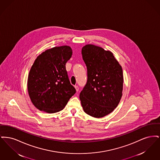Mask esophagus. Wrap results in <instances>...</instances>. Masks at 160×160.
<instances>
[{"label": "esophagus", "mask_w": 160, "mask_h": 160, "mask_svg": "<svg viewBox=\"0 0 160 160\" xmlns=\"http://www.w3.org/2000/svg\"><path fill=\"white\" fill-rule=\"evenodd\" d=\"M75 87V89H76V90L77 92L78 91V90H79V88H78V87L77 86H74Z\"/></svg>", "instance_id": "1"}]
</instances>
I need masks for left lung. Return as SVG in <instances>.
<instances>
[{
    "label": "left lung",
    "instance_id": "1",
    "mask_svg": "<svg viewBox=\"0 0 160 160\" xmlns=\"http://www.w3.org/2000/svg\"><path fill=\"white\" fill-rule=\"evenodd\" d=\"M88 69V81L80 93L84 112L93 118L110 114L122 98V67L109 50L93 44H86L82 50Z\"/></svg>",
    "mask_w": 160,
    "mask_h": 160
}]
</instances>
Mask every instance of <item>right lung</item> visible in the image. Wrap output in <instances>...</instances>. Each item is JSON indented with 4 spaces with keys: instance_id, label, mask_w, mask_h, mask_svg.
Returning <instances> with one entry per match:
<instances>
[{
    "instance_id": "obj_1",
    "label": "right lung",
    "mask_w": 160,
    "mask_h": 160,
    "mask_svg": "<svg viewBox=\"0 0 160 160\" xmlns=\"http://www.w3.org/2000/svg\"><path fill=\"white\" fill-rule=\"evenodd\" d=\"M72 54L69 46L54 47L40 54L34 61L28 76V90L38 110L48 113L58 112L76 93L65 67Z\"/></svg>"
}]
</instances>
